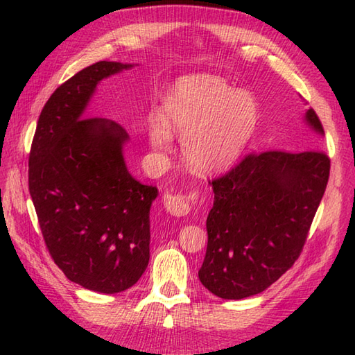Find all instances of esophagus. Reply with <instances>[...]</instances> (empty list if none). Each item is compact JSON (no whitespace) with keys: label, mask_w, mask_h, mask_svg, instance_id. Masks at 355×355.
<instances>
[{"label":"esophagus","mask_w":355,"mask_h":355,"mask_svg":"<svg viewBox=\"0 0 355 355\" xmlns=\"http://www.w3.org/2000/svg\"><path fill=\"white\" fill-rule=\"evenodd\" d=\"M197 200V194L192 192L189 196L183 194H166L163 198L164 208L171 212V214L182 217L186 216L191 211V205Z\"/></svg>","instance_id":"34e87169"}]
</instances>
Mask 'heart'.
I'll return each instance as SVG.
<instances>
[{
    "label": "heart",
    "instance_id": "1",
    "mask_svg": "<svg viewBox=\"0 0 355 355\" xmlns=\"http://www.w3.org/2000/svg\"><path fill=\"white\" fill-rule=\"evenodd\" d=\"M161 116L149 122L153 149L171 152L172 130L183 138V157L192 171L217 173L242 155L257 127L259 107L250 93L237 92L220 77L196 74L175 82Z\"/></svg>",
    "mask_w": 355,
    "mask_h": 355
}]
</instances>
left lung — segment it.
<instances>
[{
	"mask_svg": "<svg viewBox=\"0 0 355 355\" xmlns=\"http://www.w3.org/2000/svg\"><path fill=\"white\" fill-rule=\"evenodd\" d=\"M304 121L324 137L312 108ZM329 169V157L320 150H270L245 157L211 182L214 205L200 282L218 298L242 300L278 281L304 247Z\"/></svg>",
	"mask_w": 355,
	"mask_h": 355,
	"instance_id": "obj_1",
	"label": "left lung"
}]
</instances>
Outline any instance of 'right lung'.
Returning <instances> with one entry per match:
<instances>
[{
    "instance_id": "obj_1",
    "label": "right lung",
    "mask_w": 355,
    "mask_h": 355,
    "mask_svg": "<svg viewBox=\"0 0 355 355\" xmlns=\"http://www.w3.org/2000/svg\"><path fill=\"white\" fill-rule=\"evenodd\" d=\"M132 63L102 60L51 94L29 153V192L49 254L69 281L99 293L130 288L149 263L155 186L127 169L128 135L87 118L99 82Z\"/></svg>"
}]
</instances>
